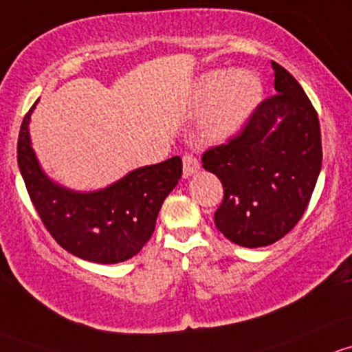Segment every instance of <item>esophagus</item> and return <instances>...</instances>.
I'll return each mask as SVG.
<instances>
[{
    "mask_svg": "<svg viewBox=\"0 0 352 352\" xmlns=\"http://www.w3.org/2000/svg\"><path fill=\"white\" fill-rule=\"evenodd\" d=\"M200 171V161L195 155H183V176L190 177Z\"/></svg>",
    "mask_w": 352,
    "mask_h": 352,
    "instance_id": "1",
    "label": "esophagus"
}]
</instances>
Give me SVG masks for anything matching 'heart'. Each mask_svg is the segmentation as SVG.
<instances>
[{"label":"heart","mask_w":352,"mask_h":352,"mask_svg":"<svg viewBox=\"0 0 352 352\" xmlns=\"http://www.w3.org/2000/svg\"><path fill=\"white\" fill-rule=\"evenodd\" d=\"M263 82L248 69H212L195 86V101L205 104L200 120L201 135L222 142L239 132L263 100Z\"/></svg>","instance_id":"1"}]
</instances>
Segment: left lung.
I'll use <instances>...</instances> for the list:
<instances>
[{"instance_id":"1","label":"left lung","mask_w":352,"mask_h":352,"mask_svg":"<svg viewBox=\"0 0 352 352\" xmlns=\"http://www.w3.org/2000/svg\"><path fill=\"white\" fill-rule=\"evenodd\" d=\"M274 89L242 132L201 162L223 186L215 226L242 248H264L296 226L322 168L320 123L295 78L276 64Z\"/></svg>"}]
</instances>
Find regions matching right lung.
<instances>
[{"instance_id":"right-lung-1","label":"right lung","mask_w":352,"mask_h":352,"mask_svg":"<svg viewBox=\"0 0 352 352\" xmlns=\"http://www.w3.org/2000/svg\"><path fill=\"white\" fill-rule=\"evenodd\" d=\"M18 135V168L30 200L57 244L71 254L100 264H115L140 252L155 229L162 201L183 173L179 155L130 171L107 188L76 191L43 171L30 140V115Z\"/></svg>"}]
</instances>
